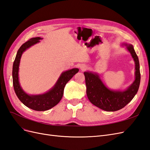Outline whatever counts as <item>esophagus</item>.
<instances>
[{"mask_svg": "<svg viewBox=\"0 0 150 150\" xmlns=\"http://www.w3.org/2000/svg\"><path fill=\"white\" fill-rule=\"evenodd\" d=\"M87 68H88L87 66L84 64H82L80 65V69L81 71H85L86 69H87Z\"/></svg>", "mask_w": 150, "mask_h": 150, "instance_id": "obj_1", "label": "esophagus"}]
</instances>
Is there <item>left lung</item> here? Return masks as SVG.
I'll return each instance as SVG.
<instances>
[{
  "instance_id": "left-lung-1",
  "label": "left lung",
  "mask_w": 150,
  "mask_h": 150,
  "mask_svg": "<svg viewBox=\"0 0 150 150\" xmlns=\"http://www.w3.org/2000/svg\"><path fill=\"white\" fill-rule=\"evenodd\" d=\"M122 44L131 54L135 64V79L128 88L123 91L111 90L103 83L98 74L90 71L84 72L89 100L94 106L106 111H116L124 108L132 100L139 89L141 76L138 57L133 45Z\"/></svg>"
}]
</instances>
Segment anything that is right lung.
Returning <instances> with one entry per match:
<instances>
[{"mask_svg": "<svg viewBox=\"0 0 150 150\" xmlns=\"http://www.w3.org/2000/svg\"><path fill=\"white\" fill-rule=\"evenodd\" d=\"M40 37L30 39L18 50L12 67V80L15 93L19 100L29 108L38 111L49 110L57 104L62 98L66 84L77 72L79 69L73 68L62 72L57 82L48 91L41 94H28L22 88L19 81V69L21 58L23 52L33 45L40 42Z\"/></svg>", "mask_w": 150, "mask_h": 150, "instance_id": "right-lung-1", "label": "right lung"}]
</instances>
